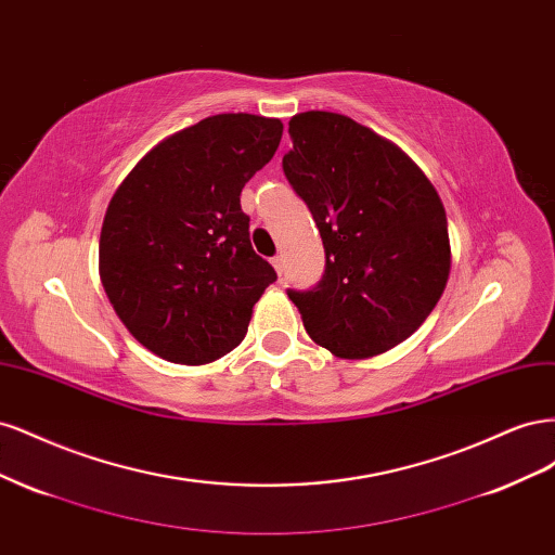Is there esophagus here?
<instances>
[{
	"instance_id": "obj_1",
	"label": "esophagus",
	"mask_w": 555,
	"mask_h": 555,
	"mask_svg": "<svg viewBox=\"0 0 555 555\" xmlns=\"http://www.w3.org/2000/svg\"><path fill=\"white\" fill-rule=\"evenodd\" d=\"M271 263H273V268L278 271V275H282V268H284V266H282V257H280V255H278V257H273V259H271Z\"/></svg>"
}]
</instances>
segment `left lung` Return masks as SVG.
I'll return each instance as SVG.
<instances>
[{"label":"left lung","instance_id":"obj_1","mask_svg":"<svg viewBox=\"0 0 555 555\" xmlns=\"http://www.w3.org/2000/svg\"><path fill=\"white\" fill-rule=\"evenodd\" d=\"M282 169L322 233L317 287L287 289L310 338L340 359H371L408 340L447 287V212L424 171L340 113L289 120Z\"/></svg>","mask_w":555,"mask_h":555}]
</instances>
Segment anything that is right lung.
Returning a JSON list of instances; mask_svg holds the SVG:
<instances>
[{
  "instance_id": "1",
  "label": "right lung",
  "mask_w": 555,
  "mask_h": 555,
  "mask_svg": "<svg viewBox=\"0 0 555 555\" xmlns=\"http://www.w3.org/2000/svg\"><path fill=\"white\" fill-rule=\"evenodd\" d=\"M280 139L275 117L210 115L157 143L115 190L99 275L153 354L201 365L245 338L251 308L278 275L251 249L241 192Z\"/></svg>"
}]
</instances>
